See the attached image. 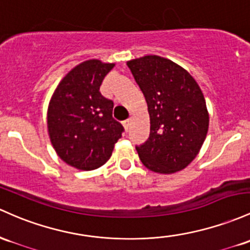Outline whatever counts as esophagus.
<instances>
[{"instance_id": "esophagus-1", "label": "esophagus", "mask_w": 250, "mask_h": 250, "mask_svg": "<svg viewBox=\"0 0 250 250\" xmlns=\"http://www.w3.org/2000/svg\"><path fill=\"white\" fill-rule=\"evenodd\" d=\"M123 127H125V129L128 131V129H129V127H130V120L123 121Z\"/></svg>"}]
</instances>
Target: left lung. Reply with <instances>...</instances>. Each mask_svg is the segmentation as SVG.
Returning <instances> with one entry per match:
<instances>
[{
  "mask_svg": "<svg viewBox=\"0 0 250 250\" xmlns=\"http://www.w3.org/2000/svg\"><path fill=\"white\" fill-rule=\"evenodd\" d=\"M127 65L149 112V138L136 146L140 160L156 173L185 168L201 150L209 129L201 87L188 71L159 56L133 59Z\"/></svg>",
  "mask_w": 250,
  "mask_h": 250,
  "instance_id": "obj_1",
  "label": "left lung"
}]
</instances>
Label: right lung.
<instances>
[{
	"instance_id": "obj_1",
	"label": "right lung",
	"mask_w": 250,
	"mask_h": 250,
	"mask_svg": "<svg viewBox=\"0 0 250 250\" xmlns=\"http://www.w3.org/2000/svg\"><path fill=\"white\" fill-rule=\"evenodd\" d=\"M115 64L91 59L73 67L51 98L47 127L52 146L67 165L83 171L101 167L111 156L125 128L112 119L114 103L100 92Z\"/></svg>"
}]
</instances>
